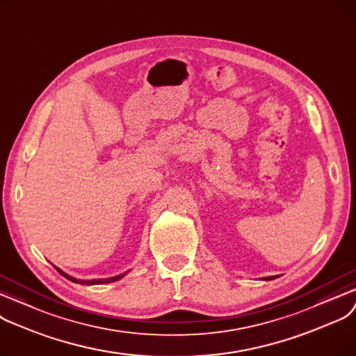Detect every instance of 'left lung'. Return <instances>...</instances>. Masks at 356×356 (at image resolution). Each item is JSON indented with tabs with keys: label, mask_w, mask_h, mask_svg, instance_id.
<instances>
[{
	"label": "left lung",
	"mask_w": 356,
	"mask_h": 356,
	"mask_svg": "<svg viewBox=\"0 0 356 356\" xmlns=\"http://www.w3.org/2000/svg\"><path fill=\"white\" fill-rule=\"evenodd\" d=\"M274 278H275V277H268V278H265V280H266V281H269V280H274Z\"/></svg>",
	"instance_id": "8db88e82"
}]
</instances>
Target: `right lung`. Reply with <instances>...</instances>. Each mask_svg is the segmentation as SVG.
Instances as JSON below:
<instances>
[{"label": "right lung", "mask_w": 356, "mask_h": 356, "mask_svg": "<svg viewBox=\"0 0 356 356\" xmlns=\"http://www.w3.org/2000/svg\"><path fill=\"white\" fill-rule=\"evenodd\" d=\"M58 270H59V274L60 275H63L66 280H70V281H72V282H76V284H87V285H91V284H103V282H113V281H117V280H120L123 275H118V277H114V278H107V280H92V281H82V280H76V278H74V277H71V275H67V274H65L63 270H60L59 268H56Z\"/></svg>", "instance_id": "1"}]
</instances>
